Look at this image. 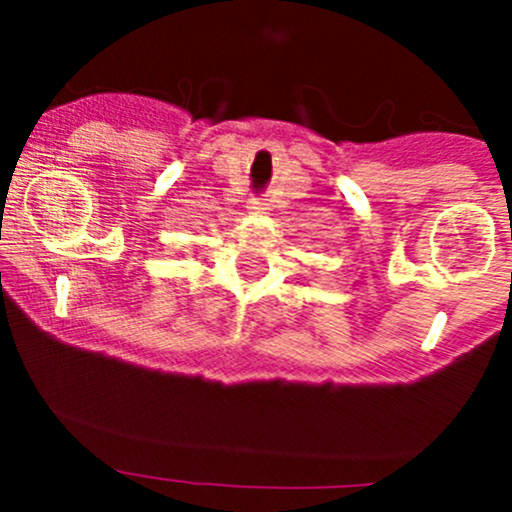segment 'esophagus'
<instances>
[{
  "label": "esophagus",
  "instance_id": "esophagus-1",
  "mask_svg": "<svg viewBox=\"0 0 512 512\" xmlns=\"http://www.w3.org/2000/svg\"><path fill=\"white\" fill-rule=\"evenodd\" d=\"M265 205H267V203H262L260 198H252V200H250V210H255V213H262V210H267Z\"/></svg>",
  "mask_w": 512,
  "mask_h": 512
}]
</instances>
